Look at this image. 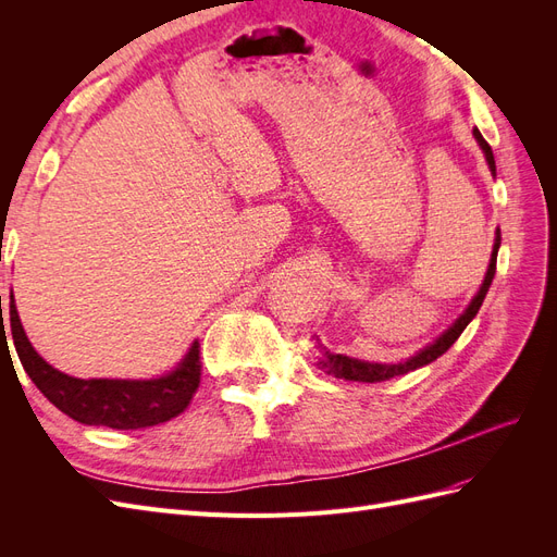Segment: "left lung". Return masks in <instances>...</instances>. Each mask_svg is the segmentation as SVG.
Segmentation results:
<instances>
[{"mask_svg": "<svg viewBox=\"0 0 557 557\" xmlns=\"http://www.w3.org/2000/svg\"><path fill=\"white\" fill-rule=\"evenodd\" d=\"M474 137L479 141V146L483 148L485 153V160H487V166H491V172L495 174V158H493V148L491 144H487L483 139V134L474 127ZM499 244H502V234L497 230V237H495V246H493V256H491V264H487V274L483 278V285L481 290L476 293V297L471 299V305L467 307V311L455 320V323L436 339L434 344H430L428 348H423L418 352V356H413L411 360L407 362H399V364H379V362H362V360H356V358H348V356H334V352L325 350L323 356L318 358V369H323L325 374L330 376H336V379H344V381H358V383H381V381H387V379H395V376H401V374H409L413 372V369L418 367H425L430 362H434L440 356H444V352L458 342V336L465 332V327L474 320V315L479 313L483 299H485V293L487 288H491L493 283V276H495V269H497V250H499Z\"/></svg>", "mask_w": 557, "mask_h": 557, "instance_id": "1", "label": "left lung"}]
</instances>
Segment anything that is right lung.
<instances>
[{
    "instance_id": "obj_1",
    "label": "right lung",
    "mask_w": 557,
    "mask_h": 557,
    "mask_svg": "<svg viewBox=\"0 0 557 557\" xmlns=\"http://www.w3.org/2000/svg\"><path fill=\"white\" fill-rule=\"evenodd\" d=\"M2 318V297H0ZM9 323L13 346L21 364L50 404L78 420L83 425H99L111 430H139L153 428L176 418L188 409L199 387L201 362L199 344L195 342L188 356L183 358L176 372L150 381H117V379H74L50 367L27 342L18 311L9 301ZM0 339H7L4 318Z\"/></svg>"
}]
</instances>
